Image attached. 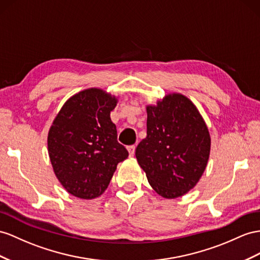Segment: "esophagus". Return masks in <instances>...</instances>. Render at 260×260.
Segmentation results:
<instances>
[{"mask_svg":"<svg viewBox=\"0 0 260 260\" xmlns=\"http://www.w3.org/2000/svg\"><path fill=\"white\" fill-rule=\"evenodd\" d=\"M127 150H128V152H129V156H131V157H133V156L135 155V146H134V145L128 146Z\"/></svg>","mask_w":260,"mask_h":260,"instance_id":"esophagus-1","label":"esophagus"}]
</instances>
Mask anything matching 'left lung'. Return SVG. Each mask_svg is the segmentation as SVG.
<instances>
[{"label": "left lung", "instance_id": "1", "mask_svg": "<svg viewBox=\"0 0 260 260\" xmlns=\"http://www.w3.org/2000/svg\"><path fill=\"white\" fill-rule=\"evenodd\" d=\"M146 111L147 136L135 151L138 165L159 196L182 197L196 187L208 165V126L197 106L180 93H169Z\"/></svg>", "mask_w": 260, "mask_h": 260}]
</instances>
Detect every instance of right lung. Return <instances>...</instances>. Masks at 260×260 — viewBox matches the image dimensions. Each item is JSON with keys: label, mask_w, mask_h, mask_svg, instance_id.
I'll return each mask as SVG.
<instances>
[{"label": "right lung", "mask_w": 260, "mask_h": 260, "mask_svg": "<svg viewBox=\"0 0 260 260\" xmlns=\"http://www.w3.org/2000/svg\"><path fill=\"white\" fill-rule=\"evenodd\" d=\"M117 98L98 88L66 101L48 132V154L59 182L73 197L95 199L109 187L128 151L117 142L111 111Z\"/></svg>", "instance_id": "right-lung-1"}]
</instances>
